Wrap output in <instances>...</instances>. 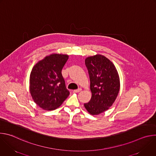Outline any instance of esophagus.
I'll return each mask as SVG.
<instances>
[{
    "label": "esophagus",
    "mask_w": 156,
    "mask_h": 156,
    "mask_svg": "<svg viewBox=\"0 0 156 156\" xmlns=\"http://www.w3.org/2000/svg\"><path fill=\"white\" fill-rule=\"evenodd\" d=\"M81 91V88H78V89H77V90H73V93H79V92H80Z\"/></svg>",
    "instance_id": "esophagus-1"
}]
</instances>
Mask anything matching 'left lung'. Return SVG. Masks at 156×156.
<instances>
[{
    "label": "left lung",
    "mask_w": 156,
    "mask_h": 156,
    "mask_svg": "<svg viewBox=\"0 0 156 156\" xmlns=\"http://www.w3.org/2000/svg\"><path fill=\"white\" fill-rule=\"evenodd\" d=\"M85 65L92 96L84 105L90 114L98 115L108 110L115 101L120 90L119 76L113 63L102 55L86 58Z\"/></svg>",
    "instance_id": "8db88e82"
}]
</instances>
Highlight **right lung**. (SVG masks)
<instances>
[{
    "instance_id": "1",
    "label": "right lung",
    "mask_w": 156,
    "mask_h": 156,
    "mask_svg": "<svg viewBox=\"0 0 156 156\" xmlns=\"http://www.w3.org/2000/svg\"><path fill=\"white\" fill-rule=\"evenodd\" d=\"M69 55L54 54L37 63L30 78V91L34 102L46 110L57 108L70 94L62 70Z\"/></svg>"
}]
</instances>
